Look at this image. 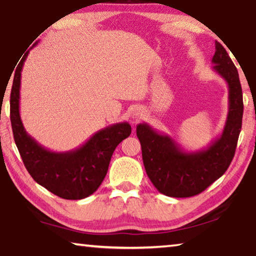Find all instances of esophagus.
I'll return each mask as SVG.
<instances>
[{
  "instance_id": "1",
  "label": "esophagus",
  "mask_w": 256,
  "mask_h": 256,
  "mask_svg": "<svg viewBox=\"0 0 256 256\" xmlns=\"http://www.w3.org/2000/svg\"><path fill=\"white\" fill-rule=\"evenodd\" d=\"M133 118H136V120H139V118L142 116V112H141L140 109H136L134 112H133Z\"/></svg>"
}]
</instances>
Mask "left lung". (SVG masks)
Returning <instances> with one entry per match:
<instances>
[{"label":"left lung","instance_id":"1","mask_svg":"<svg viewBox=\"0 0 256 256\" xmlns=\"http://www.w3.org/2000/svg\"><path fill=\"white\" fill-rule=\"evenodd\" d=\"M212 70L228 87V112L223 132L208 147L186 152L170 136L147 123L136 126L147 176L160 193L190 198L204 190L222 177L230 166L242 130L244 104L237 68L220 42H215Z\"/></svg>","mask_w":256,"mask_h":256}]
</instances>
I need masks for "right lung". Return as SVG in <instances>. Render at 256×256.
I'll return each mask as SVG.
<instances>
[{"label": "right lung", "instance_id": "add662e5", "mask_svg": "<svg viewBox=\"0 0 256 256\" xmlns=\"http://www.w3.org/2000/svg\"><path fill=\"white\" fill-rule=\"evenodd\" d=\"M28 52L14 71L11 88L10 120L14 142L25 168L38 184L62 199H85L104 182L112 152L131 134V125L123 122L106 126L70 152H52L41 146L28 134L19 114L22 70Z\"/></svg>", "mask_w": 256, "mask_h": 256}]
</instances>
